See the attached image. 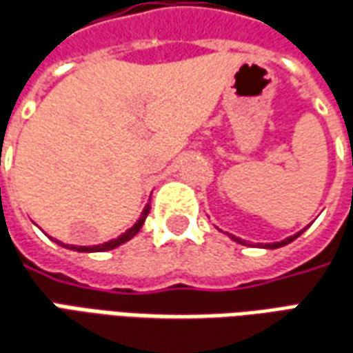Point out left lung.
Masks as SVG:
<instances>
[{
  "label": "left lung",
  "mask_w": 353,
  "mask_h": 353,
  "mask_svg": "<svg viewBox=\"0 0 353 353\" xmlns=\"http://www.w3.org/2000/svg\"><path fill=\"white\" fill-rule=\"evenodd\" d=\"M305 229H302V231H298V233H294V235L287 236V239H283V241H279V243H268V245H252V243H246L245 239H241V236H235V235H229L235 243H239V245H245V246H258V248H268V250H273V248H281V246L288 245V243H292L294 239H298V236L304 233Z\"/></svg>",
  "instance_id": "8db88e82"
}]
</instances>
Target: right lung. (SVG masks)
Instances as JSON below:
<instances>
[{"instance_id": "add662e5", "label": "right lung", "mask_w": 353, "mask_h": 353, "mask_svg": "<svg viewBox=\"0 0 353 353\" xmlns=\"http://www.w3.org/2000/svg\"><path fill=\"white\" fill-rule=\"evenodd\" d=\"M149 212H151V202H147V206L143 208L139 219L135 221L132 228L125 229V233H122V235L117 236V239H110V241L103 243V245L76 246V245H63V243H59V241H55V243L57 245L65 246V248H68V250H74V252H107V250H112V248H117V246L128 243L130 239H134V236L139 233V229L143 228V223H145V219H147V216H149Z\"/></svg>"}]
</instances>
